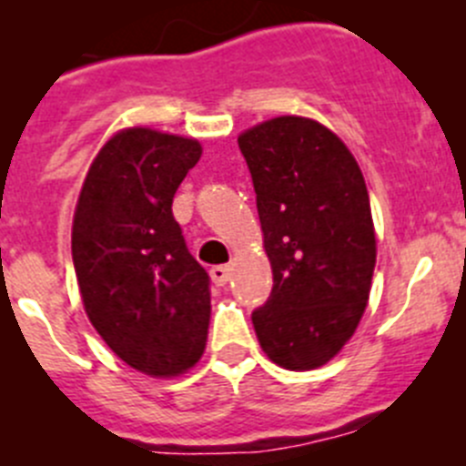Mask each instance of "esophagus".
<instances>
[{
  "mask_svg": "<svg viewBox=\"0 0 466 466\" xmlns=\"http://www.w3.org/2000/svg\"><path fill=\"white\" fill-rule=\"evenodd\" d=\"M210 277L217 286H224L230 279V266H215L210 270Z\"/></svg>",
  "mask_w": 466,
  "mask_h": 466,
  "instance_id": "1",
  "label": "esophagus"
}]
</instances>
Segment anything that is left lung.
Listing matches in <instances>:
<instances>
[{"label": "left lung", "instance_id": "obj_1", "mask_svg": "<svg viewBox=\"0 0 466 466\" xmlns=\"http://www.w3.org/2000/svg\"><path fill=\"white\" fill-rule=\"evenodd\" d=\"M256 191L272 291L251 311L261 349L314 370L358 328L377 263L372 210L356 159L330 129L275 117L238 138Z\"/></svg>", "mask_w": 466, "mask_h": 466}]
</instances>
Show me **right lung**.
I'll return each mask as SVG.
<instances>
[{
  "label": "right lung",
  "mask_w": 466,
  "mask_h": 466,
  "mask_svg": "<svg viewBox=\"0 0 466 466\" xmlns=\"http://www.w3.org/2000/svg\"><path fill=\"white\" fill-rule=\"evenodd\" d=\"M194 138L127 129L96 155L76 205L71 256L89 321L127 365L175 377L203 356L210 277L187 249L173 196Z\"/></svg>",
  "instance_id": "add662e5"
}]
</instances>
